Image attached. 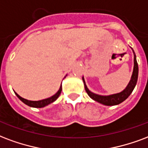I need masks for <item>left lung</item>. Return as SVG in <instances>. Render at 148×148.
Instances as JSON below:
<instances>
[{
	"label": "left lung",
	"mask_w": 148,
	"mask_h": 148,
	"mask_svg": "<svg viewBox=\"0 0 148 148\" xmlns=\"http://www.w3.org/2000/svg\"><path fill=\"white\" fill-rule=\"evenodd\" d=\"M134 53V71H133V74H132L131 79L130 81L129 84L127 86V88L124 89L123 91L117 94L110 95H100L95 94L91 91H89V89L87 88V85L84 82V77H82V80L84 82V88L85 91L89 95V97L95 101H98L101 104H103L105 106H116V105H119L123 101H125L128 97L130 95V94L133 92L136 84L137 82V78H138V64L137 62V58H136V55L135 53L133 50Z\"/></svg>",
	"instance_id": "8db88e82"
}]
</instances>
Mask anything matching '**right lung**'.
Returning a JSON list of instances; mask_svg holds the SVG:
<instances>
[{
    "label": "right lung",
    "mask_w": 148,
    "mask_h": 148,
    "mask_svg": "<svg viewBox=\"0 0 148 148\" xmlns=\"http://www.w3.org/2000/svg\"><path fill=\"white\" fill-rule=\"evenodd\" d=\"M61 91L62 87L61 85H60V89L58 90V92H56L54 95L49 97L48 99H42V100H39V101H29V100H27V99L21 98L20 95H18L17 94L16 92H15V94H16L17 97H18L22 102H24L25 104H26L27 106H29L30 107H34V108H42V107L46 106L47 105L50 104L52 102H53V101H56V99H57V98L60 96V93H61Z\"/></svg>",
    "instance_id": "right-lung-1"
}]
</instances>
